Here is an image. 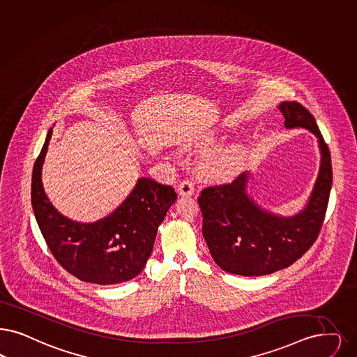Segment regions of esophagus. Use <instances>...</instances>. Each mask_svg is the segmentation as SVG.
Segmentation results:
<instances>
[{
	"mask_svg": "<svg viewBox=\"0 0 357 357\" xmlns=\"http://www.w3.org/2000/svg\"><path fill=\"white\" fill-rule=\"evenodd\" d=\"M178 192L179 195H185V197H190L195 192V187H194V182L191 179H183L179 185H178Z\"/></svg>",
	"mask_w": 357,
	"mask_h": 357,
	"instance_id": "1",
	"label": "esophagus"
}]
</instances>
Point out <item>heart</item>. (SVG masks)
<instances>
[{
    "mask_svg": "<svg viewBox=\"0 0 357 357\" xmlns=\"http://www.w3.org/2000/svg\"><path fill=\"white\" fill-rule=\"evenodd\" d=\"M213 142H214V138L211 135H207L200 139L202 146H210ZM236 158H238L236 157V150H234V149L223 150V151L213 154L204 162L206 172L215 178H225L234 170Z\"/></svg>",
    "mask_w": 357,
    "mask_h": 357,
    "instance_id": "heart-1",
    "label": "heart"
}]
</instances>
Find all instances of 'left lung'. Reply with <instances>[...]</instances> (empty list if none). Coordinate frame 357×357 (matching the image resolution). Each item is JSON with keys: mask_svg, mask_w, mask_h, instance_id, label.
<instances>
[{"mask_svg": "<svg viewBox=\"0 0 357 357\" xmlns=\"http://www.w3.org/2000/svg\"><path fill=\"white\" fill-rule=\"evenodd\" d=\"M287 128H304L319 139L320 170L303 211L279 216L260 208L245 191L250 172L231 183L208 185L198 198L203 236L215 263L229 273L261 276L287 268L314 244L328 206L332 165L328 146L311 114L299 102H282Z\"/></svg>", "mask_w": 357, "mask_h": 357, "instance_id": "1", "label": "left lung"}]
</instances>
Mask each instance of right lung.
<instances>
[{"instance_id":"obj_1","label":"right lung","mask_w":357,"mask_h":357,"mask_svg":"<svg viewBox=\"0 0 357 357\" xmlns=\"http://www.w3.org/2000/svg\"><path fill=\"white\" fill-rule=\"evenodd\" d=\"M53 128L49 130L31 176V206L43 239L58 263L73 276L94 284H116L139 275L176 192L150 178L138 179L113 214L79 223L59 214L43 190L41 170Z\"/></svg>"}]
</instances>
